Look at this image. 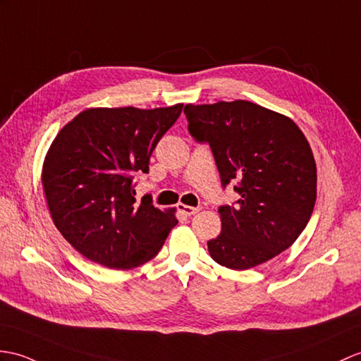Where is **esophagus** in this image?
Here are the masks:
<instances>
[{
  "label": "esophagus",
  "mask_w": 361,
  "mask_h": 361,
  "mask_svg": "<svg viewBox=\"0 0 361 361\" xmlns=\"http://www.w3.org/2000/svg\"><path fill=\"white\" fill-rule=\"evenodd\" d=\"M178 211H180L183 215L190 216V215H195L197 212H200V207H192V206L180 203V204H178Z\"/></svg>",
  "instance_id": "1"
}]
</instances>
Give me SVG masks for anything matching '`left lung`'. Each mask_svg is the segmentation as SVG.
<instances>
[{"label": "left lung", "instance_id": "left-lung-1", "mask_svg": "<svg viewBox=\"0 0 361 361\" xmlns=\"http://www.w3.org/2000/svg\"><path fill=\"white\" fill-rule=\"evenodd\" d=\"M189 133L209 142L223 188L240 198L220 206L221 233L207 241L216 263L246 271L292 246L311 219L317 166L311 146L288 116L235 99L186 104Z\"/></svg>", "mask_w": 361, "mask_h": 361}]
</instances>
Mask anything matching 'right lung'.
Instances as JSON below:
<instances>
[{
    "instance_id": "right-lung-1",
    "label": "right lung",
    "mask_w": 361,
    "mask_h": 361,
    "mask_svg": "<svg viewBox=\"0 0 361 361\" xmlns=\"http://www.w3.org/2000/svg\"><path fill=\"white\" fill-rule=\"evenodd\" d=\"M181 111L92 107L58 132L41 180L54 224L81 255L126 271L160 252L178 223L175 209L163 212L147 195L137 203L133 178L149 172L157 142Z\"/></svg>"
}]
</instances>
